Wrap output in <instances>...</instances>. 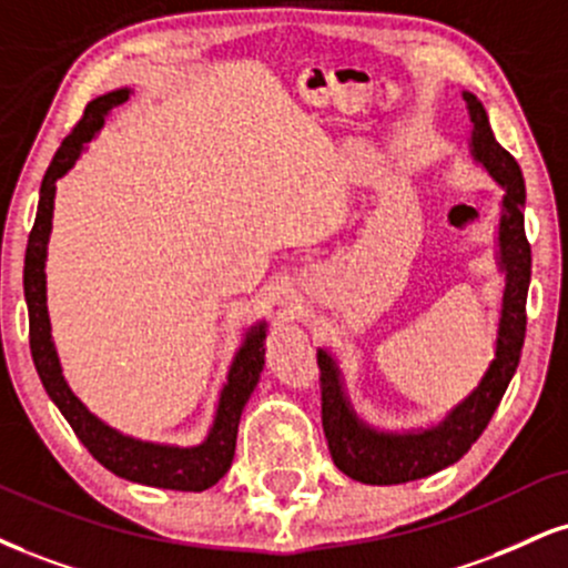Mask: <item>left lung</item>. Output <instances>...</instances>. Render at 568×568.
I'll return each instance as SVG.
<instances>
[{"label":"left lung","mask_w":568,"mask_h":568,"mask_svg":"<svg viewBox=\"0 0 568 568\" xmlns=\"http://www.w3.org/2000/svg\"><path fill=\"white\" fill-rule=\"evenodd\" d=\"M468 115L474 121V155L505 187L500 219V251L505 266V296L497 354L481 378L479 388L457 405L449 418L432 432L378 434L357 420L341 392L338 371L325 352L317 354L320 396H323V432L333 463L349 479L365 484H405L432 476L453 466L468 453L489 426L505 388L514 378L526 338V293L531 280V245L524 230L526 187L514 155L491 134L487 111L474 94L466 92Z\"/></svg>","instance_id":"obj_1"}]
</instances>
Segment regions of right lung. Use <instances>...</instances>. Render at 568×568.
Returning a JSON list of instances; mask_svg holds the SVG:
<instances>
[{
	"instance_id": "right-lung-1",
	"label": "right lung",
	"mask_w": 568,
	"mask_h": 568,
	"mask_svg": "<svg viewBox=\"0 0 568 568\" xmlns=\"http://www.w3.org/2000/svg\"><path fill=\"white\" fill-rule=\"evenodd\" d=\"M129 98L126 89L119 92H108L102 98L92 100L81 113L77 126L65 136L63 145L58 148L47 174L42 180V190H39V209L33 227L29 235V245H26V266H23V291L26 304H29V344L31 357L37 365L39 378L50 394V399L58 405L65 420L71 423L73 434L79 442L89 449V455L113 470L121 479L148 484V487H163V489H180V491H203L222 479L232 466L235 457V442H237V423H241V413L248 402L251 392H254L258 375L264 367V327L258 325L256 331L248 333L245 344L237 352L235 362H232L227 386L222 388V399H219L216 420L211 428L209 439L197 447L180 449V447H161V444H145L134 442L129 436H121L105 423L94 418L89 409L81 405L71 388L63 381L60 373L58 354H54L52 336H50V317H47V296H44V258H47V237H50L52 227V197H54V182L63 176L73 161L79 159L84 142L94 136V132L102 126L108 111L124 105Z\"/></svg>"
}]
</instances>
